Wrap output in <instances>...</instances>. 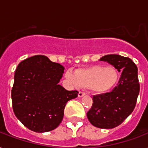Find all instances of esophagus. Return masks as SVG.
Returning <instances> with one entry per match:
<instances>
[{
    "label": "esophagus",
    "mask_w": 148,
    "mask_h": 148,
    "mask_svg": "<svg viewBox=\"0 0 148 148\" xmlns=\"http://www.w3.org/2000/svg\"><path fill=\"white\" fill-rule=\"evenodd\" d=\"M85 95V93L83 92V91H80V92L78 93V97H83L84 95Z\"/></svg>",
    "instance_id": "obj_1"
}]
</instances>
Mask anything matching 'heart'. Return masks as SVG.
Masks as SVG:
<instances>
[{
    "label": "heart",
    "mask_w": 148,
    "mask_h": 148,
    "mask_svg": "<svg viewBox=\"0 0 148 148\" xmlns=\"http://www.w3.org/2000/svg\"><path fill=\"white\" fill-rule=\"evenodd\" d=\"M66 77L75 86L89 88L93 92L103 94L114 87L118 80V73L112 66L95 65L77 70L75 74L68 71Z\"/></svg>",
    "instance_id": "obj_1"
}]
</instances>
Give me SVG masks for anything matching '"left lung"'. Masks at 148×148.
I'll list each match as a JSON object with an SVG mask.
<instances>
[{
  "instance_id": "obj_1",
  "label": "left lung",
  "mask_w": 148,
  "mask_h": 148,
  "mask_svg": "<svg viewBox=\"0 0 148 148\" xmlns=\"http://www.w3.org/2000/svg\"><path fill=\"white\" fill-rule=\"evenodd\" d=\"M101 60L121 71L117 86L110 92L93 96L92 107L87 113L89 121L99 128L118 126L133 112L140 91L138 67L129 58L108 54Z\"/></svg>"
}]
</instances>
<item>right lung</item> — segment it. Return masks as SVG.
I'll return each instance as SVG.
<instances>
[{"mask_svg": "<svg viewBox=\"0 0 148 148\" xmlns=\"http://www.w3.org/2000/svg\"><path fill=\"white\" fill-rule=\"evenodd\" d=\"M64 67L45 55L22 60L15 71L11 90L13 110L24 126L35 132H47L59 126L68 101L77 90L59 84Z\"/></svg>", "mask_w": 148, "mask_h": 148, "instance_id": "obj_1", "label": "right lung"}]
</instances>
